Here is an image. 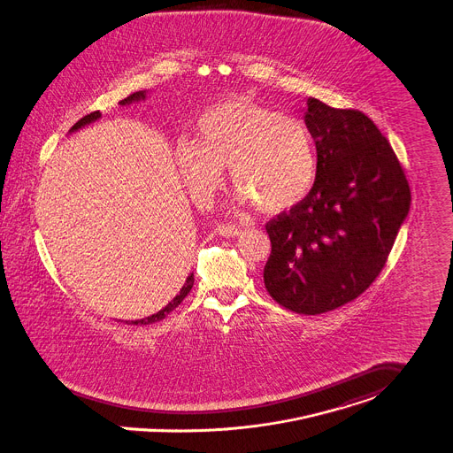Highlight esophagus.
Segmentation results:
<instances>
[{
  "mask_svg": "<svg viewBox=\"0 0 453 453\" xmlns=\"http://www.w3.org/2000/svg\"><path fill=\"white\" fill-rule=\"evenodd\" d=\"M216 232H218L221 237H226V239H230V237H239V235L244 234V230H242L241 226H237V225H218Z\"/></svg>",
  "mask_w": 453,
  "mask_h": 453,
  "instance_id": "obj_1",
  "label": "esophagus"
}]
</instances>
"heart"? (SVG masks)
Here are the masks:
<instances>
[{"label": "heart", "mask_w": 453, "mask_h": 453, "mask_svg": "<svg viewBox=\"0 0 453 453\" xmlns=\"http://www.w3.org/2000/svg\"><path fill=\"white\" fill-rule=\"evenodd\" d=\"M196 136L174 149L178 171L199 204H209L223 183L239 187V201L263 212L297 206L317 180V147L308 126L268 107L226 100L211 105L196 124Z\"/></svg>", "instance_id": "obj_1"}]
</instances>
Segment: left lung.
<instances>
[{"label":"left lung","instance_id":"left-lung-1","mask_svg":"<svg viewBox=\"0 0 453 453\" xmlns=\"http://www.w3.org/2000/svg\"><path fill=\"white\" fill-rule=\"evenodd\" d=\"M317 147L311 192L266 225L268 294L303 315L335 310L380 273L411 209V188L389 142L360 111L308 98Z\"/></svg>","mask_w":453,"mask_h":453}]
</instances>
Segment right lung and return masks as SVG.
<instances>
[{
    "mask_svg": "<svg viewBox=\"0 0 453 453\" xmlns=\"http://www.w3.org/2000/svg\"><path fill=\"white\" fill-rule=\"evenodd\" d=\"M147 98V91L143 89V91H136V93H133V95H129V96H126L124 100H121L119 104L121 105H131V104H134V102H143ZM102 118V114L96 111V112H91V114H88V116H84L82 119H80L78 123L74 124L71 129H69V133H74V131H78V129H81L84 126H88V124L95 123L96 119H100ZM194 286V273H190L188 277H187V280H185V284H183V288L180 290V294L176 296V297H173L167 304H165V308L161 310V311H157V313H154V315H150V317H145V319H140V320H131V322H126V324H131V326H149V324H154V322H159V320H163L165 315H169L185 297H187V294L190 292V288Z\"/></svg>",
    "mask_w": 453,
    "mask_h": 453,
    "instance_id": "add662e5",
    "label": "right lung"
}]
</instances>
